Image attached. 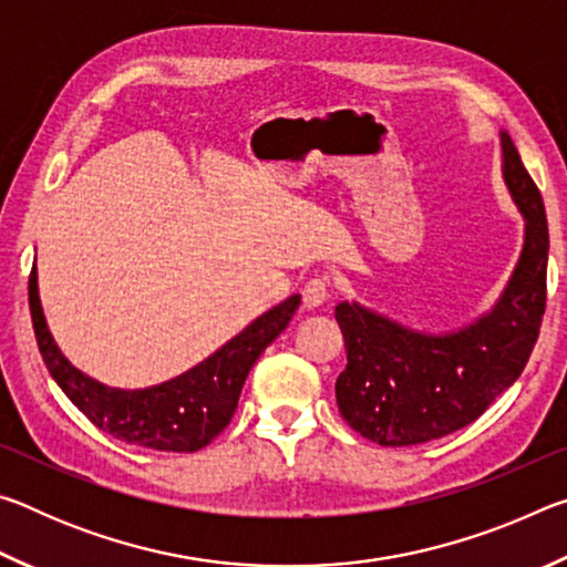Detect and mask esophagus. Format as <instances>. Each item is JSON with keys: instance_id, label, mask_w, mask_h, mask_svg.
Listing matches in <instances>:
<instances>
[{"instance_id": "34e87169", "label": "esophagus", "mask_w": 567, "mask_h": 567, "mask_svg": "<svg viewBox=\"0 0 567 567\" xmlns=\"http://www.w3.org/2000/svg\"><path fill=\"white\" fill-rule=\"evenodd\" d=\"M328 297H330V280H328V277H310V280L305 282V287H302L305 307L315 310V307H322L324 302H328Z\"/></svg>"}]
</instances>
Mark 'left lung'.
<instances>
[{"mask_svg": "<svg viewBox=\"0 0 567 567\" xmlns=\"http://www.w3.org/2000/svg\"><path fill=\"white\" fill-rule=\"evenodd\" d=\"M503 179L525 219L523 249L497 302L450 332H422L360 302H340L334 320L348 364L334 382L340 415L385 447L430 443L470 425L520 378L545 312L548 219L540 189L515 142L501 132Z\"/></svg>", "mask_w": 567, "mask_h": 567, "instance_id": "1", "label": "left lung"}]
</instances>
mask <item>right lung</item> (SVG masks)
Instances as JSON below:
<instances>
[{
  "label": "right lung",
  "instance_id": "obj_1",
  "mask_svg": "<svg viewBox=\"0 0 567 567\" xmlns=\"http://www.w3.org/2000/svg\"><path fill=\"white\" fill-rule=\"evenodd\" d=\"M297 307L300 295L287 297L182 375L145 390H122L84 375L64 358L47 328L37 265L30 275V312L37 344L56 385L102 433L122 443L165 453H195L223 433L235 415L249 370L267 344L290 324Z\"/></svg>",
  "mask_w": 567,
  "mask_h": 567
}]
</instances>
